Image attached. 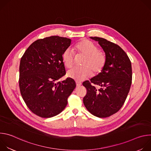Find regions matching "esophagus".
Returning a JSON list of instances; mask_svg holds the SVG:
<instances>
[{"mask_svg": "<svg viewBox=\"0 0 151 151\" xmlns=\"http://www.w3.org/2000/svg\"><path fill=\"white\" fill-rule=\"evenodd\" d=\"M76 84L77 87H79V86H81L82 85V83L80 82H76Z\"/></svg>", "mask_w": 151, "mask_h": 151, "instance_id": "1", "label": "esophagus"}]
</instances>
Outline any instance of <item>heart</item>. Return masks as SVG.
Masks as SVG:
<instances>
[{
    "mask_svg": "<svg viewBox=\"0 0 151 151\" xmlns=\"http://www.w3.org/2000/svg\"><path fill=\"white\" fill-rule=\"evenodd\" d=\"M73 50L78 55L84 56L85 58L82 63L83 67L73 68L68 72L69 78L76 81H82L90 78L93 72L94 74L101 72L106 64V55L98 50V47L94 43L88 40H82L75 45ZM62 60L66 68H72L75 61L73 51L68 48L63 52Z\"/></svg>",
    "mask_w": 151,
    "mask_h": 151,
    "instance_id": "heart-1",
    "label": "heart"
}]
</instances>
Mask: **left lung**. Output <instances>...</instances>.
<instances>
[{"label": "left lung", "mask_w": 151, "mask_h": 151, "mask_svg": "<svg viewBox=\"0 0 151 151\" xmlns=\"http://www.w3.org/2000/svg\"><path fill=\"white\" fill-rule=\"evenodd\" d=\"M90 38L98 42L105 52L106 61L100 73L90 81L83 82L87 91L83 102L91 114L106 118L116 113L127 99L132 80V63L118 45L101 37ZM96 85L100 88L97 89Z\"/></svg>", "instance_id": "1"}]
</instances>
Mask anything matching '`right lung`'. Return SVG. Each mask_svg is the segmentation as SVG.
<instances>
[{
	"mask_svg": "<svg viewBox=\"0 0 151 151\" xmlns=\"http://www.w3.org/2000/svg\"><path fill=\"white\" fill-rule=\"evenodd\" d=\"M71 39L52 36L35 41L21 57L19 64L20 93L29 109L42 118L61 112L76 87L70 78L57 80L66 74L62 60Z\"/></svg>",
	"mask_w": 151,
	"mask_h": 151,
	"instance_id": "add662e5",
	"label": "right lung"
}]
</instances>
